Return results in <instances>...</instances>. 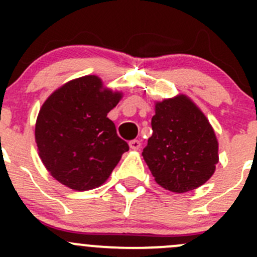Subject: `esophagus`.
Returning <instances> with one entry per match:
<instances>
[{"mask_svg": "<svg viewBox=\"0 0 257 257\" xmlns=\"http://www.w3.org/2000/svg\"><path fill=\"white\" fill-rule=\"evenodd\" d=\"M129 147H131V149H133V150H138L139 148L142 147V143H141V141H137V139H134V141L129 142Z\"/></svg>", "mask_w": 257, "mask_h": 257, "instance_id": "esophagus-1", "label": "esophagus"}]
</instances>
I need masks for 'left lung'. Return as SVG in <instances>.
<instances>
[{
  "label": "left lung",
  "instance_id": "left-lung-1",
  "mask_svg": "<svg viewBox=\"0 0 257 257\" xmlns=\"http://www.w3.org/2000/svg\"><path fill=\"white\" fill-rule=\"evenodd\" d=\"M153 134L143 149L155 181L173 193L203 185L219 162V144L204 113L180 94L155 104Z\"/></svg>",
  "mask_w": 257,
  "mask_h": 257
}]
</instances>
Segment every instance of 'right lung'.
<instances>
[{"label": "right lung", "mask_w": 257, "mask_h": 257, "mask_svg": "<svg viewBox=\"0 0 257 257\" xmlns=\"http://www.w3.org/2000/svg\"><path fill=\"white\" fill-rule=\"evenodd\" d=\"M121 93L103 89L97 76H84L54 90L43 103L35 137L51 175L78 191L102 185L129 145L107 114Z\"/></svg>", "instance_id": "1"}]
</instances>
